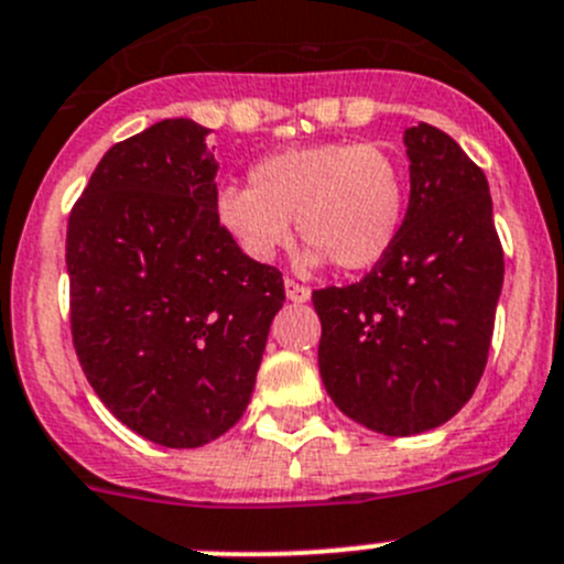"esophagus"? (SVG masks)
<instances>
[{"label": "esophagus", "mask_w": 564, "mask_h": 564, "mask_svg": "<svg viewBox=\"0 0 564 564\" xmlns=\"http://www.w3.org/2000/svg\"><path fill=\"white\" fill-rule=\"evenodd\" d=\"M285 293L291 302H307L310 299V288L302 285V282H296V279H285Z\"/></svg>", "instance_id": "esophagus-1"}]
</instances>
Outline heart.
<instances>
[{
  "mask_svg": "<svg viewBox=\"0 0 564 564\" xmlns=\"http://www.w3.org/2000/svg\"><path fill=\"white\" fill-rule=\"evenodd\" d=\"M408 184L400 162L369 142H322L271 153L251 167V187L218 193V220L251 260L291 242V220L310 260L369 271L400 235Z\"/></svg>",
  "mask_w": 564,
  "mask_h": 564,
  "instance_id": "b5f03b06",
  "label": "heart"
}]
</instances>
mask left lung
<instances>
[{"mask_svg": "<svg viewBox=\"0 0 564 564\" xmlns=\"http://www.w3.org/2000/svg\"><path fill=\"white\" fill-rule=\"evenodd\" d=\"M411 200L389 254L360 282L313 291L318 369L335 405L386 436L456 416L489 358L503 246L487 175L438 128L405 131Z\"/></svg>", "mask_w": 564, "mask_h": 564, "instance_id": "8db88e82", "label": "left lung"}]
</instances>
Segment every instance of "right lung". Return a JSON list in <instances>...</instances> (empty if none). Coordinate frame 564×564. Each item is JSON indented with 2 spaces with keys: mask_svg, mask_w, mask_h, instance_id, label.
Returning a JSON list of instances; mask_svg holds the SVG:
<instances>
[{
  "mask_svg": "<svg viewBox=\"0 0 564 564\" xmlns=\"http://www.w3.org/2000/svg\"><path fill=\"white\" fill-rule=\"evenodd\" d=\"M206 128L162 120L117 142L69 212L77 360L102 405L164 447H200L242 416L285 302L273 265L218 220Z\"/></svg>",
  "mask_w": 564,
  "mask_h": 564,
  "instance_id": "add662e5",
  "label": "right lung"
}]
</instances>
